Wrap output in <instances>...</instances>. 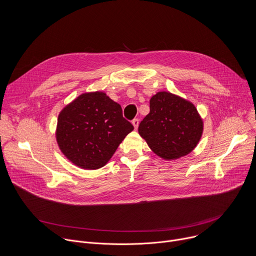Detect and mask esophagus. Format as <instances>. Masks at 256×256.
<instances>
[{
    "label": "esophagus",
    "instance_id": "obj_1",
    "mask_svg": "<svg viewBox=\"0 0 256 256\" xmlns=\"http://www.w3.org/2000/svg\"><path fill=\"white\" fill-rule=\"evenodd\" d=\"M132 126H134V130H136V128H138V124H140V120H138V118H134V120H132Z\"/></svg>",
    "mask_w": 256,
    "mask_h": 256
}]
</instances>
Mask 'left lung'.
<instances>
[{"label":"left lung","mask_w":256,"mask_h":256,"mask_svg":"<svg viewBox=\"0 0 256 256\" xmlns=\"http://www.w3.org/2000/svg\"><path fill=\"white\" fill-rule=\"evenodd\" d=\"M203 128V120L191 102L160 92L150 98V114L140 122L138 134L156 156L171 160L197 146Z\"/></svg>","instance_id":"obj_1"}]
</instances>
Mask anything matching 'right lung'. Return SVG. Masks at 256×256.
Segmentation results:
<instances>
[{
    "label": "right lung",
    "mask_w": 256,
    "mask_h": 256,
    "mask_svg": "<svg viewBox=\"0 0 256 256\" xmlns=\"http://www.w3.org/2000/svg\"><path fill=\"white\" fill-rule=\"evenodd\" d=\"M132 124L122 106L106 92L82 94L59 114L56 140L62 154L75 166L96 170L108 164Z\"/></svg>",
    "instance_id": "1"
}]
</instances>
